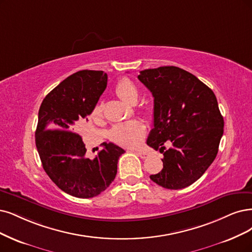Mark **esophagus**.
Instances as JSON below:
<instances>
[{"label": "esophagus", "instance_id": "34e87169", "mask_svg": "<svg viewBox=\"0 0 252 252\" xmlns=\"http://www.w3.org/2000/svg\"><path fill=\"white\" fill-rule=\"evenodd\" d=\"M136 154L140 158H142V159H146V158L150 156L146 152H143V151H136Z\"/></svg>", "mask_w": 252, "mask_h": 252}]
</instances>
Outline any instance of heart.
<instances>
[{
    "instance_id": "obj_1",
    "label": "heart",
    "mask_w": 252,
    "mask_h": 252,
    "mask_svg": "<svg viewBox=\"0 0 252 252\" xmlns=\"http://www.w3.org/2000/svg\"><path fill=\"white\" fill-rule=\"evenodd\" d=\"M115 91L117 95L126 100L129 104H135L139 97V90L136 86V84L129 80L128 78L120 79L115 87ZM102 114V107L97 104L92 111L93 118H99ZM146 134L145 125L141 120L134 119L128 120L126 123L116 125L111 129L110 136L114 142L126 146V147H136L142 142V140Z\"/></svg>"
}]
</instances>
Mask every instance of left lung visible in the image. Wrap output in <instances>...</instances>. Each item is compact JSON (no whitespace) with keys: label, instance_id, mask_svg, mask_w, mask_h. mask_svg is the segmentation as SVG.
<instances>
[{"label":"left lung","instance_id":"8db88e82","mask_svg":"<svg viewBox=\"0 0 252 252\" xmlns=\"http://www.w3.org/2000/svg\"><path fill=\"white\" fill-rule=\"evenodd\" d=\"M138 79L154 96V128L146 143L164 156L163 169L151 180L170 190L188 187L218 153L224 120L217 98L194 74L176 66L145 69Z\"/></svg>","mask_w":252,"mask_h":252}]
</instances>
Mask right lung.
<instances>
[{"instance_id": "add662e5", "label": "right lung", "mask_w": 252, "mask_h": 252, "mask_svg": "<svg viewBox=\"0 0 252 252\" xmlns=\"http://www.w3.org/2000/svg\"><path fill=\"white\" fill-rule=\"evenodd\" d=\"M101 70H80L63 80L46 95L38 112L35 142L42 167L65 193L91 198L114 181L123 148L104 142L94 159L86 158V147L74 123L86 118L107 87Z\"/></svg>"}]
</instances>
